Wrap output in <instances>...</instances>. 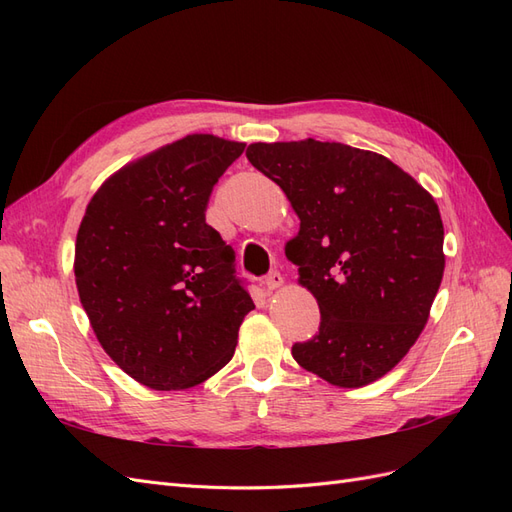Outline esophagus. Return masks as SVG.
Here are the masks:
<instances>
[{"mask_svg":"<svg viewBox=\"0 0 512 512\" xmlns=\"http://www.w3.org/2000/svg\"><path fill=\"white\" fill-rule=\"evenodd\" d=\"M284 284V277H282V273L280 271H273V273H269L267 277H265V286H267V290H277Z\"/></svg>","mask_w":512,"mask_h":512,"instance_id":"34e87169","label":"esophagus"}]
</instances>
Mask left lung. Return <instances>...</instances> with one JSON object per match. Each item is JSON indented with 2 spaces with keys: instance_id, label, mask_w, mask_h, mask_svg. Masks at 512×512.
Instances as JSON below:
<instances>
[{
  "instance_id": "obj_1",
  "label": "left lung",
  "mask_w": 512,
  "mask_h": 512,
  "mask_svg": "<svg viewBox=\"0 0 512 512\" xmlns=\"http://www.w3.org/2000/svg\"><path fill=\"white\" fill-rule=\"evenodd\" d=\"M245 156L301 220L286 256L320 329L292 346L294 361L342 389L382 378L421 335L442 282L436 200L389 158L342 143H254Z\"/></svg>"
}]
</instances>
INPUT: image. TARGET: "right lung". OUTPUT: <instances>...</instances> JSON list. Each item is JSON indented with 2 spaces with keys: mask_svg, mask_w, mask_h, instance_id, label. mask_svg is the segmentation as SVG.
<instances>
[{
  "mask_svg": "<svg viewBox=\"0 0 512 512\" xmlns=\"http://www.w3.org/2000/svg\"><path fill=\"white\" fill-rule=\"evenodd\" d=\"M245 143L190 134L119 168L89 200L74 277L100 346L156 391L190 389L232 359L254 309L235 250L205 222Z\"/></svg>",
  "mask_w": 512,
  "mask_h": 512,
  "instance_id": "add662e5",
  "label": "right lung"
}]
</instances>
